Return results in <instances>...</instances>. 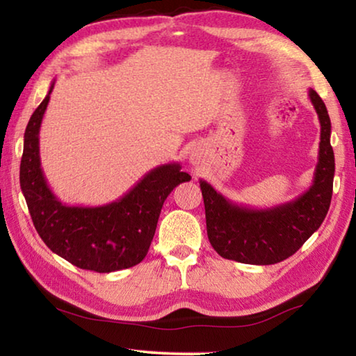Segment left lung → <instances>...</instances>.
I'll use <instances>...</instances> for the list:
<instances>
[{"label": "left lung", "mask_w": 356, "mask_h": 356, "mask_svg": "<svg viewBox=\"0 0 356 356\" xmlns=\"http://www.w3.org/2000/svg\"><path fill=\"white\" fill-rule=\"evenodd\" d=\"M308 94L321 122L318 161L308 191L276 207L251 209L226 200L206 180H200L207 236L221 257L252 265L278 264L297 252L327 216L334 177L331 122L318 94L314 89Z\"/></svg>", "instance_id": "1"}]
</instances>
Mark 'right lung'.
Here are the masks:
<instances>
[{
    "mask_svg": "<svg viewBox=\"0 0 356 356\" xmlns=\"http://www.w3.org/2000/svg\"><path fill=\"white\" fill-rule=\"evenodd\" d=\"M53 86L55 81L26 125L20 163V186L35 231L48 248L78 268L110 273L134 267L147 254L168 195L191 177L180 163H166L105 206L63 204L47 184L39 154L40 124Z\"/></svg>",
    "mask_w": 356,
    "mask_h": 356,
    "instance_id": "1",
    "label": "right lung"
}]
</instances>
